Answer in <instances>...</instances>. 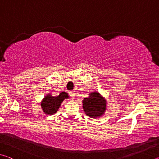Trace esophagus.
<instances>
[{"mask_svg":"<svg viewBox=\"0 0 159 159\" xmlns=\"http://www.w3.org/2000/svg\"><path fill=\"white\" fill-rule=\"evenodd\" d=\"M69 95L71 97V98H74V97L75 96V93L73 92V91H71V92L69 93Z\"/></svg>","mask_w":159,"mask_h":159,"instance_id":"obj_1","label":"esophagus"}]
</instances>
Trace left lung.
Segmentation results:
<instances>
[{
  "mask_svg": "<svg viewBox=\"0 0 159 159\" xmlns=\"http://www.w3.org/2000/svg\"><path fill=\"white\" fill-rule=\"evenodd\" d=\"M107 101L98 92H92L83 100V108L85 114L91 118H98L106 111Z\"/></svg>",
  "mask_w": 159,
  "mask_h": 159,
  "instance_id": "1",
  "label": "left lung"
}]
</instances>
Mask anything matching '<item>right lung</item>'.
<instances>
[{"label":"right lung","instance_id":"add662e5","mask_svg":"<svg viewBox=\"0 0 159 159\" xmlns=\"http://www.w3.org/2000/svg\"><path fill=\"white\" fill-rule=\"evenodd\" d=\"M69 98L68 94L65 92H61L57 97L48 94L41 102V108L45 114L52 115L58 111L59 108L62 103L64 99Z\"/></svg>","mask_w":159,"mask_h":159}]
</instances>
